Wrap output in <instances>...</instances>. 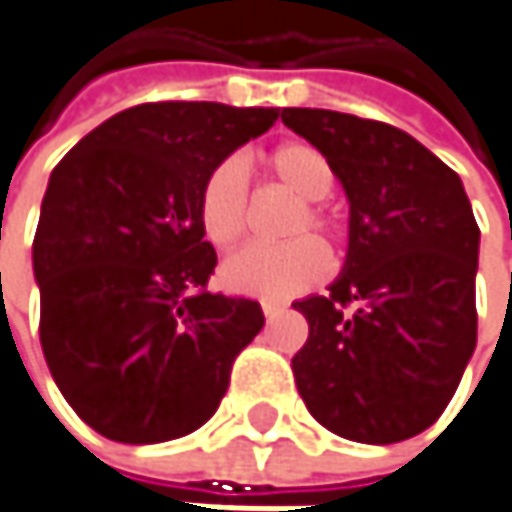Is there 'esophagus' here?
<instances>
[{
    "instance_id": "1",
    "label": "esophagus",
    "mask_w": 512,
    "mask_h": 512,
    "mask_svg": "<svg viewBox=\"0 0 512 512\" xmlns=\"http://www.w3.org/2000/svg\"><path fill=\"white\" fill-rule=\"evenodd\" d=\"M260 307H263V316L269 318V321H272V318H275V316H278V313H281V310H284L281 304H272V301H263Z\"/></svg>"
}]
</instances>
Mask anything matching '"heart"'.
Masks as SVG:
<instances>
[{
    "instance_id": "1",
    "label": "heart",
    "mask_w": 512,
    "mask_h": 512,
    "mask_svg": "<svg viewBox=\"0 0 512 512\" xmlns=\"http://www.w3.org/2000/svg\"><path fill=\"white\" fill-rule=\"evenodd\" d=\"M263 170L278 179L284 188L301 202L295 214L286 223V240L278 246H243L234 255H228L220 266V284L234 295H252V298H284L295 295L307 286L318 284L330 260L321 243L312 238H301V233L313 230L324 243H336L342 237L339 220L327 211L321 202L330 196L336 185L333 165L327 156L304 141H286L281 147L260 156ZM249 223V188L246 176L237 162H220L214 167L199 191V226L208 243L217 249H226L237 243Z\"/></svg>"
}]
</instances>
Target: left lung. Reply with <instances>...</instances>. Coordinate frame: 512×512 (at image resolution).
I'll return each mask as SVG.
<instances>
[{
	"instance_id": "8db88e82",
	"label": "left lung",
	"mask_w": 512,
	"mask_h": 512,
	"mask_svg": "<svg viewBox=\"0 0 512 512\" xmlns=\"http://www.w3.org/2000/svg\"><path fill=\"white\" fill-rule=\"evenodd\" d=\"M281 121L327 156L350 202L342 275L292 304L310 324L292 356L298 394L347 440L420 435L449 406L478 336L481 231L461 176L382 121L301 106Z\"/></svg>"
}]
</instances>
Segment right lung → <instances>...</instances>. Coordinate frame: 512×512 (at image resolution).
<instances>
[{"label":"right lung","mask_w":512,"mask_h":512,"mask_svg":"<svg viewBox=\"0 0 512 512\" xmlns=\"http://www.w3.org/2000/svg\"><path fill=\"white\" fill-rule=\"evenodd\" d=\"M275 106L138 104L51 170L34 234L40 342L77 417L118 443L191 435L263 327L249 298L211 295L205 176L278 121Z\"/></svg>","instance_id":"right-lung-1"}]
</instances>
